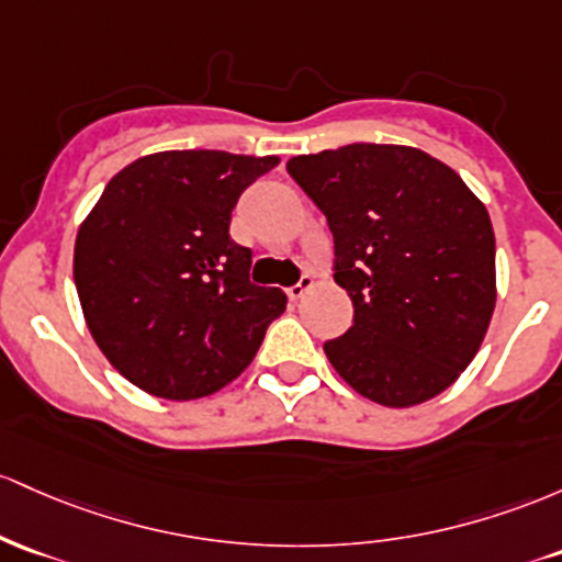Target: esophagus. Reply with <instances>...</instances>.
Returning a JSON list of instances; mask_svg holds the SVG:
<instances>
[{
  "label": "esophagus",
  "mask_w": 562,
  "mask_h": 562,
  "mask_svg": "<svg viewBox=\"0 0 562 562\" xmlns=\"http://www.w3.org/2000/svg\"><path fill=\"white\" fill-rule=\"evenodd\" d=\"M311 289H313V279H311V276H302L300 283H294V286L286 289V294H289V300H292V302H300L307 292H311Z\"/></svg>",
  "instance_id": "1"
}]
</instances>
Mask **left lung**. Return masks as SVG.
Here are the masks:
<instances>
[{
  "label": "left lung",
  "mask_w": 562,
  "mask_h": 562,
  "mask_svg": "<svg viewBox=\"0 0 562 562\" xmlns=\"http://www.w3.org/2000/svg\"><path fill=\"white\" fill-rule=\"evenodd\" d=\"M294 182L326 214L334 281L352 326L324 345L363 398L408 408L468 369L496 305V241L464 180L408 145L352 143L294 156Z\"/></svg>",
  "instance_id": "obj_1"
}]
</instances>
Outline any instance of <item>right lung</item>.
<instances>
[{
  "mask_svg": "<svg viewBox=\"0 0 562 562\" xmlns=\"http://www.w3.org/2000/svg\"><path fill=\"white\" fill-rule=\"evenodd\" d=\"M279 156L161 150L113 175L74 247L92 339L132 384L193 401L236 380L286 294L249 281L251 249L231 238L238 196Z\"/></svg>",
  "mask_w": 562,
  "mask_h": 562,
  "instance_id": "right-lung-1",
  "label": "right lung"
}]
</instances>
